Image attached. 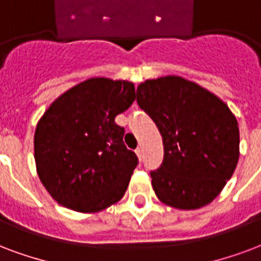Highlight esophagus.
<instances>
[{
	"label": "esophagus",
	"instance_id": "34e87169",
	"mask_svg": "<svg viewBox=\"0 0 261 261\" xmlns=\"http://www.w3.org/2000/svg\"><path fill=\"white\" fill-rule=\"evenodd\" d=\"M136 154H138L139 160H142V156H143V150H142V147H138V148H136Z\"/></svg>",
	"mask_w": 261,
	"mask_h": 261
}]
</instances>
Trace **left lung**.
Masks as SVG:
<instances>
[{"instance_id": "8db88e82", "label": "left lung", "mask_w": 261, "mask_h": 261, "mask_svg": "<svg viewBox=\"0 0 261 261\" xmlns=\"http://www.w3.org/2000/svg\"><path fill=\"white\" fill-rule=\"evenodd\" d=\"M136 100L164 142L162 164L150 172L156 197L177 209L212 202L240 158L238 122L226 103L175 75L140 84Z\"/></svg>"}]
</instances>
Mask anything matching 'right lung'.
<instances>
[{
	"label": "right lung",
	"mask_w": 261,
	"mask_h": 261,
	"mask_svg": "<svg viewBox=\"0 0 261 261\" xmlns=\"http://www.w3.org/2000/svg\"><path fill=\"white\" fill-rule=\"evenodd\" d=\"M135 101L128 81L91 78L50 105L37 125L34 156L49 194L77 212L118 202L139 160L123 144L115 117Z\"/></svg>",
	"instance_id": "1"
}]
</instances>
